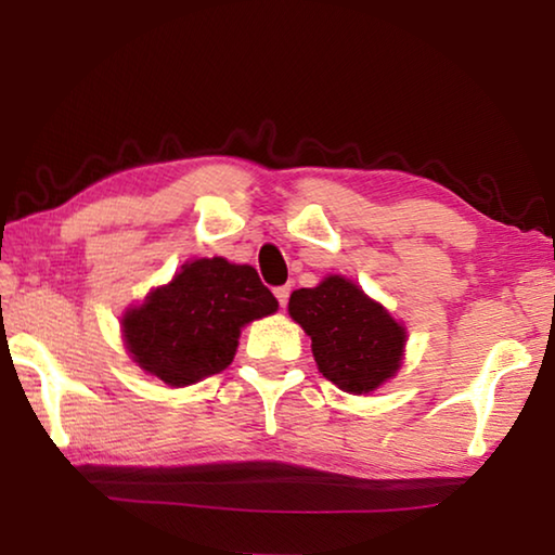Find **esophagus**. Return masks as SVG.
<instances>
[{
    "mask_svg": "<svg viewBox=\"0 0 555 555\" xmlns=\"http://www.w3.org/2000/svg\"><path fill=\"white\" fill-rule=\"evenodd\" d=\"M274 294H276V298H279V306L286 308L288 296H291V288H288V286H279V288L274 291Z\"/></svg>",
    "mask_w": 555,
    "mask_h": 555,
    "instance_id": "obj_1",
    "label": "esophagus"
}]
</instances>
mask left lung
I'll use <instances>...</instances> for the list:
<instances>
[{"mask_svg": "<svg viewBox=\"0 0 555 555\" xmlns=\"http://www.w3.org/2000/svg\"><path fill=\"white\" fill-rule=\"evenodd\" d=\"M288 313L311 335L318 370L343 391L370 393L401 367L406 327L350 279L294 291Z\"/></svg>", "mask_w": 555, "mask_h": 555, "instance_id": "left-lung-1", "label": "left lung"}]
</instances>
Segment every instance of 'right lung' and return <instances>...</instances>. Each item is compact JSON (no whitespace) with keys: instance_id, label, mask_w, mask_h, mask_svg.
Here are the masks:
<instances>
[{"instance_id":"obj_1","label":"right lung","mask_w":555,"mask_h":555,"mask_svg":"<svg viewBox=\"0 0 555 555\" xmlns=\"http://www.w3.org/2000/svg\"><path fill=\"white\" fill-rule=\"evenodd\" d=\"M276 308L255 267L222 257L193 259L142 306L127 308L121 335L144 372L168 387H188L228 367L242 327Z\"/></svg>"}]
</instances>
